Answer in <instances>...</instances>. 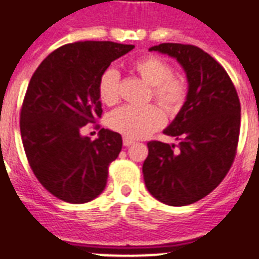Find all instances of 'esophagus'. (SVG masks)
<instances>
[{"mask_svg":"<svg viewBox=\"0 0 259 259\" xmlns=\"http://www.w3.org/2000/svg\"><path fill=\"white\" fill-rule=\"evenodd\" d=\"M133 140H130V138H127V137H123V145L125 146H130L132 145V144H133Z\"/></svg>","mask_w":259,"mask_h":259,"instance_id":"obj_1","label":"esophagus"}]
</instances>
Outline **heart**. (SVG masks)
<instances>
[{"mask_svg": "<svg viewBox=\"0 0 259 259\" xmlns=\"http://www.w3.org/2000/svg\"><path fill=\"white\" fill-rule=\"evenodd\" d=\"M136 74L150 86L149 99H154L166 113L173 115L183 109L189 94L188 80L173 74V68L158 55H145L132 63ZM121 75L115 68L102 72L98 82V94L105 105H115L119 101ZM165 115L156 105L122 106L109 115L107 123L127 138H142L164 125Z\"/></svg>", "mask_w": 259, "mask_h": 259, "instance_id": "1", "label": "heart"}]
</instances>
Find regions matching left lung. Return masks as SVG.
Listing matches in <instances>:
<instances>
[{
	"instance_id": "left-lung-1",
	"label": "left lung",
	"mask_w": 259,
	"mask_h": 259,
	"mask_svg": "<svg viewBox=\"0 0 259 259\" xmlns=\"http://www.w3.org/2000/svg\"><path fill=\"white\" fill-rule=\"evenodd\" d=\"M150 51L177 59L188 78L189 94L164 130L180 141L179 145L148 142L144 181L164 204H192L212 192L233 165L241 130V102L225 68L199 47L162 42Z\"/></svg>"
}]
</instances>
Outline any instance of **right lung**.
Segmentation results:
<instances>
[{
	"label": "right lung",
	"instance_id": "obj_1",
	"mask_svg": "<svg viewBox=\"0 0 259 259\" xmlns=\"http://www.w3.org/2000/svg\"><path fill=\"white\" fill-rule=\"evenodd\" d=\"M133 48L71 42L51 52L30 78L20 113L22 145L40 184L60 200L82 204L105 189L109 165L122 149L121 134L101 129L91 140L80 130L102 117V72Z\"/></svg>",
	"mask_w": 259,
	"mask_h": 259
}]
</instances>
